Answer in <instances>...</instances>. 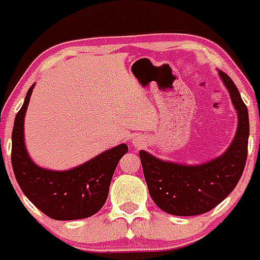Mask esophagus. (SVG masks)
I'll return each instance as SVG.
<instances>
[{"mask_svg": "<svg viewBox=\"0 0 260 260\" xmlns=\"http://www.w3.org/2000/svg\"><path fill=\"white\" fill-rule=\"evenodd\" d=\"M133 145H135L136 147H140V146H141V143L138 142V141H133Z\"/></svg>", "mask_w": 260, "mask_h": 260, "instance_id": "34e87169", "label": "esophagus"}]
</instances>
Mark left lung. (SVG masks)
Wrapping results in <instances>:
<instances>
[{"mask_svg":"<svg viewBox=\"0 0 260 260\" xmlns=\"http://www.w3.org/2000/svg\"><path fill=\"white\" fill-rule=\"evenodd\" d=\"M219 74L238 112L237 135L224 154L199 166H185L140 152L149 195L169 214L193 216L210 211L234 190L243 175L248 156V109L229 75L221 70Z\"/></svg>","mask_w":260,"mask_h":260,"instance_id":"1","label":"left lung"}]
</instances>
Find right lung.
<instances>
[{"instance_id": "add662e5", "label": "right lung", "mask_w": 260, "mask_h": 260, "mask_svg": "<svg viewBox=\"0 0 260 260\" xmlns=\"http://www.w3.org/2000/svg\"><path fill=\"white\" fill-rule=\"evenodd\" d=\"M34 85L15 118L11 161L15 177L26 198L54 220H77L98 212L106 204L118 162L128 152L119 145L69 171H50L28 157L23 142V119Z\"/></svg>"}]
</instances>
